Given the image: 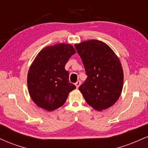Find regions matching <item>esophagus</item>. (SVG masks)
Segmentation results:
<instances>
[{"label":"esophagus","instance_id":"obj_1","mask_svg":"<svg viewBox=\"0 0 148 148\" xmlns=\"http://www.w3.org/2000/svg\"><path fill=\"white\" fill-rule=\"evenodd\" d=\"M80 85H81V81H78L77 82H76V84H75V86H76V88H79V87Z\"/></svg>","mask_w":148,"mask_h":148}]
</instances>
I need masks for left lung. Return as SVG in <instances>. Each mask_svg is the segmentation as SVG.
Listing matches in <instances>:
<instances>
[{
    "label": "left lung",
    "instance_id": "1",
    "mask_svg": "<svg viewBox=\"0 0 148 148\" xmlns=\"http://www.w3.org/2000/svg\"><path fill=\"white\" fill-rule=\"evenodd\" d=\"M84 63L86 75L79 89L90 106L97 111L116 102L123 87L121 62L104 42L90 40L74 45Z\"/></svg>",
    "mask_w": 148,
    "mask_h": 148
}]
</instances>
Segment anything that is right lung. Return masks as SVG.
<instances>
[{"label": "right lung", "mask_w": 148, "mask_h": 148, "mask_svg": "<svg viewBox=\"0 0 148 148\" xmlns=\"http://www.w3.org/2000/svg\"><path fill=\"white\" fill-rule=\"evenodd\" d=\"M75 53L73 46L60 43L45 47L37 54L28 70L27 84L30 97L39 107L54 111L64 104L69 93L75 89L64 69Z\"/></svg>", "instance_id": "1"}]
</instances>
